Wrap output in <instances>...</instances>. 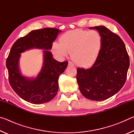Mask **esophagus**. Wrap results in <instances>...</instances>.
<instances>
[{"mask_svg": "<svg viewBox=\"0 0 134 134\" xmlns=\"http://www.w3.org/2000/svg\"><path fill=\"white\" fill-rule=\"evenodd\" d=\"M69 66H74V64L72 62H69Z\"/></svg>", "mask_w": 134, "mask_h": 134, "instance_id": "esophagus-1", "label": "esophagus"}]
</instances>
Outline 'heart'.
<instances>
[{"instance_id": "1", "label": "heart", "mask_w": 134, "mask_h": 134, "mask_svg": "<svg viewBox=\"0 0 134 134\" xmlns=\"http://www.w3.org/2000/svg\"><path fill=\"white\" fill-rule=\"evenodd\" d=\"M102 46V38L99 32L76 29L64 34L60 38V43L54 42L52 52L59 58L70 53L76 64L89 67L97 61Z\"/></svg>"}]
</instances>
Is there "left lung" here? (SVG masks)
I'll use <instances>...</instances> for the list:
<instances>
[{
  "label": "left lung",
  "mask_w": 134,
  "mask_h": 134,
  "mask_svg": "<svg viewBox=\"0 0 134 134\" xmlns=\"http://www.w3.org/2000/svg\"><path fill=\"white\" fill-rule=\"evenodd\" d=\"M102 38L98 58L91 68H77L76 79L84 96L92 100H104L118 92L125 83L130 58L123 41L104 26L91 27Z\"/></svg>",
  "instance_id": "obj_1"
}]
</instances>
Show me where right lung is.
I'll return each mask as SVG.
<instances>
[{"label":"right lung","instance_id":"obj_1","mask_svg":"<svg viewBox=\"0 0 134 134\" xmlns=\"http://www.w3.org/2000/svg\"><path fill=\"white\" fill-rule=\"evenodd\" d=\"M58 29L45 28L32 31L20 38L12 45L6 60L9 81L13 90L22 99L34 104L50 101L57 93L58 77L64 71L68 62H58L53 58L48 49L57 37ZM32 48L44 51V63L42 70L34 79L25 78L20 72L19 60L20 53Z\"/></svg>","mask_w":134,"mask_h":134}]
</instances>
